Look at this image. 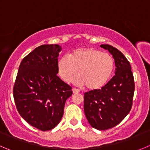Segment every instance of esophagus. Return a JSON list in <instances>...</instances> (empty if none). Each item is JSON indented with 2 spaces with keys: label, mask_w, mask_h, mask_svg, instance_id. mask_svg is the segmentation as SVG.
<instances>
[{
  "label": "esophagus",
  "mask_w": 150,
  "mask_h": 150,
  "mask_svg": "<svg viewBox=\"0 0 150 150\" xmlns=\"http://www.w3.org/2000/svg\"><path fill=\"white\" fill-rule=\"evenodd\" d=\"M72 92H73V93H79L80 90L79 89H76V88H73V89H72Z\"/></svg>",
  "instance_id": "1"
}]
</instances>
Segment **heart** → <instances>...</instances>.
I'll return each mask as SVG.
<instances>
[{
    "instance_id": "heart-1",
    "label": "heart",
    "mask_w": 150,
    "mask_h": 150,
    "mask_svg": "<svg viewBox=\"0 0 150 150\" xmlns=\"http://www.w3.org/2000/svg\"><path fill=\"white\" fill-rule=\"evenodd\" d=\"M58 75L65 82L75 78V83L90 90L101 89L111 79L115 70V61L110 54L95 48H81L70 56L63 55L57 64Z\"/></svg>"
}]
</instances>
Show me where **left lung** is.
Returning a JSON list of instances; mask_svg holds the SVG:
<instances>
[{"instance_id":"left-lung-1","label":"left lung","mask_w":150,"mask_h":150,"mask_svg":"<svg viewBox=\"0 0 150 150\" xmlns=\"http://www.w3.org/2000/svg\"><path fill=\"white\" fill-rule=\"evenodd\" d=\"M100 47L112 54L115 75L100 89L85 92L83 107L93 128L107 130L120 124L131 110L135 82L131 66L123 53L108 44Z\"/></svg>"}]
</instances>
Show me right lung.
<instances>
[{
    "instance_id": "right-lung-1",
    "label": "right lung",
    "mask_w": 150,
    "mask_h": 150,
    "mask_svg": "<svg viewBox=\"0 0 150 150\" xmlns=\"http://www.w3.org/2000/svg\"><path fill=\"white\" fill-rule=\"evenodd\" d=\"M62 48L41 45L22 60L13 87L17 110L31 126L47 131L61 121L72 87L57 75Z\"/></svg>"
}]
</instances>
